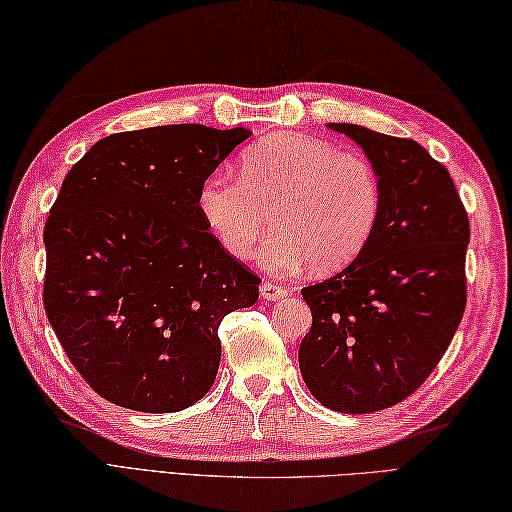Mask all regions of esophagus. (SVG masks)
<instances>
[{"instance_id": "34e87169", "label": "esophagus", "mask_w": 512, "mask_h": 512, "mask_svg": "<svg viewBox=\"0 0 512 512\" xmlns=\"http://www.w3.org/2000/svg\"><path fill=\"white\" fill-rule=\"evenodd\" d=\"M286 289H282L280 284H276V282H263L260 284V297L263 299H267V302H276V299H282V297H286Z\"/></svg>"}]
</instances>
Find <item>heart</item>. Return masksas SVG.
Instances as JSON below:
<instances>
[{
  "label": "heart",
  "instance_id": "obj_1",
  "mask_svg": "<svg viewBox=\"0 0 512 512\" xmlns=\"http://www.w3.org/2000/svg\"><path fill=\"white\" fill-rule=\"evenodd\" d=\"M208 230L236 260H249L269 230L260 263L289 276L313 263L343 269L363 254L382 215V182L356 149L304 134H271L241 154L239 178L213 173L197 191Z\"/></svg>",
  "mask_w": 512,
  "mask_h": 512
}]
</instances>
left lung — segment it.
<instances>
[{
    "label": "left lung",
    "instance_id": "8db88e82",
    "mask_svg": "<svg viewBox=\"0 0 512 512\" xmlns=\"http://www.w3.org/2000/svg\"><path fill=\"white\" fill-rule=\"evenodd\" d=\"M376 167L382 215L352 265L302 295L308 391L336 413H376L413 395L450 347L467 304L469 219L454 180L417 141L330 123Z\"/></svg>",
    "mask_w": 512,
    "mask_h": 512
}]
</instances>
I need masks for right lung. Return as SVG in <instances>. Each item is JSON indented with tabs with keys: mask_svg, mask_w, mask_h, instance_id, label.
<instances>
[{
	"mask_svg": "<svg viewBox=\"0 0 512 512\" xmlns=\"http://www.w3.org/2000/svg\"><path fill=\"white\" fill-rule=\"evenodd\" d=\"M249 136L199 123L117 132L62 180L43 230V304L104 400L178 413L213 386L219 323L256 304L260 280L208 230L197 191Z\"/></svg>",
	"mask_w": 512,
	"mask_h": 512,
	"instance_id": "obj_1",
	"label": "right lung"
}]
</instances>
